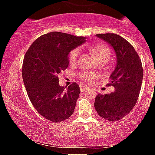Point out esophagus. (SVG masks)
Instances as JSON below:
<instances>
[{
    "label": "esophagus",
    "mask_w": 155,
    "mask_h": 155,
    "mask_svg": "<svg viewBox=\"0 0 155 155\" xmlns=\"http://www.w3.org/2000/svg\"><path fill=\"white\" fill-rule=\"evenodd\" d=\"M88 88H89V87H87V86H85V85H80V91H81V92L85 91H87Z\"/></svg>",
    "instance_id": "esophagus-1"
}]
</instances>
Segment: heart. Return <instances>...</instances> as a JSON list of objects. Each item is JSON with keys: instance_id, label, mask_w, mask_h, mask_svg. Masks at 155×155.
<instances>
[{"instance_id": "1", "label": "heart", "mask_w": 155, "mask_h": 155, "mask_svg": "<svg viewBox=\"0 0 155 155\" xmlns=\"http://www.w3.org/2000/svg\"><path fill=\"white\" fill-rule=\"evenodd\" d=\"M90 50L97 61L106 60L108 61L110 58H111V49L108 47L107 45H104V44H94V45L90 46ZM80 53V50L78 48H75L70 52L69 54H68V62H69L70 64H75L77 62ZM80 75H81L82 79L87 82L91 81L92 79L95 77V75L94 73H91V72H84Z\"/></svg>"}]
</instances>
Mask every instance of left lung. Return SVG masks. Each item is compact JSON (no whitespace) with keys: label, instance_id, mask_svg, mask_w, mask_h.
Returning a JSON list of instances; mask_svg holds the SVG:
<instances>
[{"label":"left lung","instance_id":"1","mask_svg":"<svg viewBox=\"0 0 155 155\" xmlns=\"http://www.w3.org/2000/svg\"><path fill=\"white\" fill-rule=\"evenodd\" d=\"M97 38L111 45L117 58L110 78L115 90L97 94L94 107L97 114L109 121H117L128 114L136 105L141 89L143 70L141 60L134 47L116 34H98Z\"/></svg>","mask_w":155,"mask_h":155}]
</instances>
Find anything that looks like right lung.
<instances>
[{"instance_id":"right-lung-1","label":"right lung","mask_w":155,"mask_h":155,"mask_svg":"<svg viewBox=\"0 0 155 155\" xmlns=\"http://www.w3.org/2000/svg\"><path fill=\"white\" fill-rule=\"evenodd\" d=\"M85 37L53 31L34 41L23 59L22 75L31 103L43 117L61 122L73 114L80 96L76 83L59 85V75L68 67V54L86 42Z\"/></svg>"}]
</instances>
